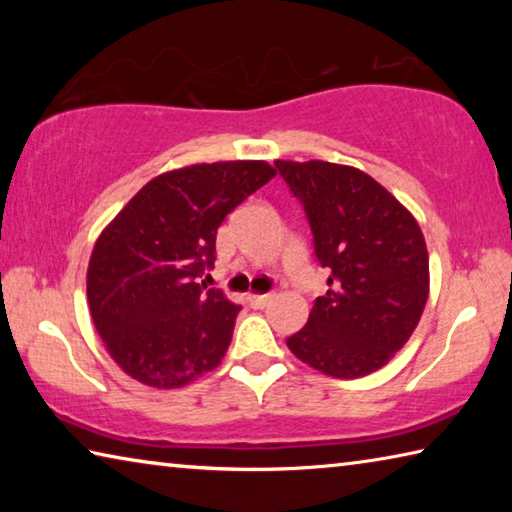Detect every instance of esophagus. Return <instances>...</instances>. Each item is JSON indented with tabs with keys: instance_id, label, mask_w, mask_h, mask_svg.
Listing matches in <instances>:
<instances>
[{
	"instance_id": "obj_1",
	"label": "esophagus",
	"mask_w": 512,
	"mask_h": 512,
	"mask_svg": "<svg viewBox=\"0 0 512 512\" xmlns=\"http://www.w3.org/2000/svg\"><path fill=\"white\" fill-rule=\"evenodd\" d=\"M271 300H273L271 293H264V296H248V305L253 309H264Z\"/></svg>"
}]
</instances>
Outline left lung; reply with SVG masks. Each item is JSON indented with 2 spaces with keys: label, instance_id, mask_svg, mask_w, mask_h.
<instances>
[{
  "label": "left lung",
  "instance_id": "left-lung-1",
  "mask_svg": "<svg viewBox=\"0 0 512 512\" xmlns=\"http://www.w3.org/2000/svg\"><path fill=\"white\" fill-rule=\"evenodd\" d=\"M305 210L327 293L287 339L311 368L336 379L379 370L409 341L429 296V255L418 221L375 178L323 160H277Z\"/></svg>",
  "mask_w": 512,
  "mask_h": 512
}]
</instances>
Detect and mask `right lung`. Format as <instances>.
<instances>
[{"instance_id":"obj_1","label":"right lung","mask_w":512,"mask_h":512,"mask_svg":"<svg viewBox=\"0 0 512 512\" xmlns=\"http://www.w3.org/2000/svg\"><path fill=\"white\" fill-rule=\"evenodd\" d=\"M275 178L262 160L194 164L146 183L94 244L88 302L110 357L153 388H180L219 366L239 305L198 284L216 230Z\"/></svg>"}]
</instances>
